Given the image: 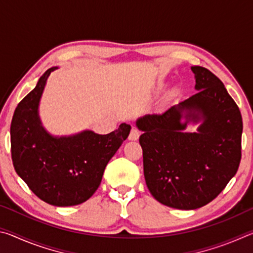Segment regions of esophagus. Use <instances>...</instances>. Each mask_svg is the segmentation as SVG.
<instances>
[{
  "instance_id": "34e87169",
  "label": "esophagus",
  "mask_w": 253,
  "mask_h": 253,
  "mask_svg": "<svg viewBox=\"0 0 253 253\" xmlns=\"http://www.w3.org/2000/svg\"><path fill=\"white\" fill-rule=\"evenodd\" d=\"M139 135H140L139 130L137 129V128L132 127L131 130H130V134H129V136H128V139H129V140H137L139 138Z\"/></svg>"
}]
</instances>
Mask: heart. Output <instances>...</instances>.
Returning <instances> with one entry per match:
<instances>
[{"label":"heart","mask_w":253,"mask_h":253,"mask_svg":"<svg viewBox=\"0 0 253 253\" xmlns=\"http://www.w3.org/2000/svg\"><path fill=\"white\" fill-rule=\"evenodd\" d=\"M163 87H164V85H160V88H158V89H162Z\"/></svg>","instance_id":"1"}]
</instances>
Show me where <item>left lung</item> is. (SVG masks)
<instances>
[{"label":"left lung","instance_id":"left-lung-1","mask_svg":"<svg viewBox=\"0 0 253 253\" xmlns=\"http://www.w3.org/2000/svg\"><path fill=\"white\" fill-rule=\"evenodd\" d=\"M195 90L161 114L136 121L143 131L144 176L151 194L166 207L195 210L224 190L241 161L242 117L222 81L191 67ZM190 125L198 126L186 132Z\"/></svg>","mask_w":253,"mask_h":253}]
</instances>
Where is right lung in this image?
<instances>
[{"mask_svg": "<svg viewBox=\"0 0 253 253\" xmlns=\"http://www.w3.org/2000/svg\"><path fill=\"white\" fill-rule=\"evenodd\" d=\"M52 67L40 77L15 108L11 123V153L15 172L34 194L54 207H72L90 199L104 170L129 135L126 123L100 135L90 129L52 135L39 114L40 100Z\"/></svg>", "mask_w": 253, "mask_h": 253, "instance_id": "1", "label": "right lung"}]
</instances>
